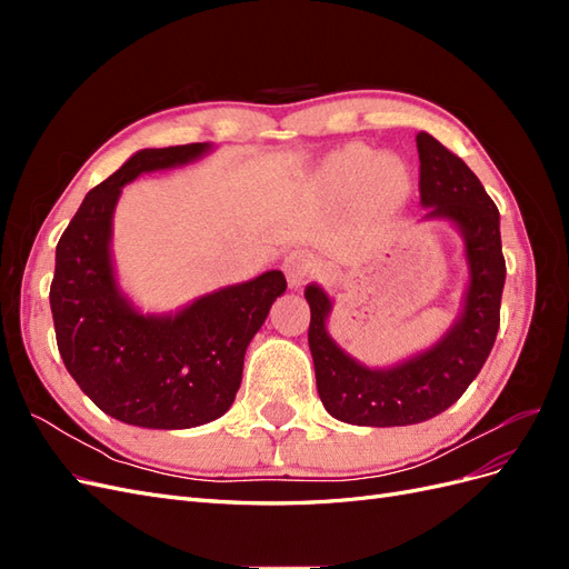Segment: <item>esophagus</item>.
<instances>
[{
	"label": "esophagus",
	"mask_w": 569,
	"mask_h": 569,
	"mask_svg": "<svg viewBox=\"0 0 569 569\" xmlns=\"http://www.w3.org/2000/svg\"><path fill=\"white\" fill-rule=\"evenodd\" d=\"M284 274H287V282L291 289H301L303 282L308 278H313V274L318 272V261L313 258V253H308L303 249H297L291 251L287 258H284Z\"/></svg>",
	"instance_id": "1"
}]
</instances>
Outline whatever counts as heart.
<instances>
[{
    "label": "heart",
    "mask_w": 569,
    "mask_h": 569,
    "mask_svg": "<svg viewBox=\"0 0 569 569\" xmlns=\"http://www.w3.org/2000/svg\"><path fill=\"white\" fill-rule=\"evenodd\" d=\"M327 180L341 192L370 189L385 201H401L410 189V170L396 157H380L368 147H347L327 163Z\"/></svg>",
    "instance_id": "1"
}]
</instances>
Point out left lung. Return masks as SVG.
Returning a JSON list of instances; mask_svg holds the SVG:
<instances>
[{
	"label": "left lung",
	"instance_id": "1",
	"mask_svg": "<svg viewBox=\"0 0 569 569\" xmlns=\"http://www.w3.org/2000/svg\"><path fill=\"white\" fill-rule=\"evenodd\" d=\"M422 220H446L458 228L468 263V289L456 322L432 347L391 368H368L343 351L327 332L332 299L308 284L311 306L308 347L316 385L332 418L360 427L418 425L451 408L487 363L501 325L506 258L501 216L462 159L429 132H418Z\"/></svg>",
	"mask_w": 569,
	"mask_h": 569
}]
</instances>
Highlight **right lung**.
<instances>
[{
  "label": "right lung",
  "instance_id": "obj_1",
  "mask_svg": "<svg viewBox=\"0 0 569 569\" xmlns=\"http://www.w3.org/2000/svg\"><path fill=\"white\" fill-rule=\"evenodd\" d=\"M211 149L197 142L132 153L88 192L57 244L49 303L63 366L97 408L126 425L189 429L226 416L242 385L249 341L287 289L282 270H268L176 313H142L120 289L111 237L123 187Z\"/></svg>",
  "mask_w": 569,
  "mask_h": 569
}]
</instances>
